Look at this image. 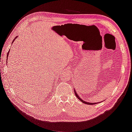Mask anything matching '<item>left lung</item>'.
<instances>
[{
    "mask_svg": "<svg viewBox=\"0 0 132 132\" xmlns=\"http://www.w3.org/2000/svg\"><path fill=\"white\" fill-rule=\"evenodd\" d=\"M74 93H75V96L77 97V98L79 99V100H80L81 102H82L84 103H85V104H87V105H94V104H96V103H90V102H86V101H84V100H82V99L80 98V97L78 96V95L77 94V92H76V90H75V89H74ZM98 103H99V102H98Z\"/></svg>",
    "mask_w": 132,
    "mask_h": 132,
    "instance_id": "left-lung-1",
    "label": "left lung"
}]
</instances>
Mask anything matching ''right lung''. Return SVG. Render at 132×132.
Here are the masks:
<instances>
[{
  "mask_svg": "<svg viewBox=\"0 0 132 132\" xmlns=\"http://www.w3.org/2000/svg\"><path fill=\"white\" fill-rule=\"evenodd\" d=\"M17 37H15V38H14V39L13 40V42H12V43H13V42H14V40H15V39H16V38ZM9 52H8V53H7V57H8V55H9Z\"/></svg>",
  "mask_w": 132,
  "mask_h": 132,
  "instance_id": "obj_1",
  "label": "right lung"
}]
</instances>
